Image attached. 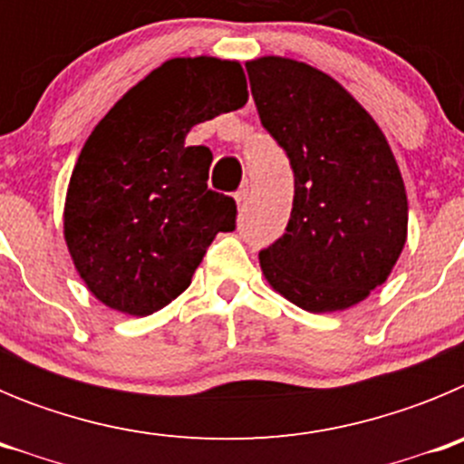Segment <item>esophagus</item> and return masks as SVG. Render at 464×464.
Wrapping results in <instances>:
<instances>
[{
  "instance_id": "1",
  "label": "esophagus",
  "mask_w": 464,
  "mask_h": 464,
  "mask_svg": "<svg viewBox=\"0 0 464 464\" xmlns=\"http://www.w3.org/2000/svg\"><path fill=\"white\" fill-rule=\"evenodd\" d=\"M246 199H248V186L239 188V190L235 192V202H237V207H244Z\"/></svg>"
}]
</instances>
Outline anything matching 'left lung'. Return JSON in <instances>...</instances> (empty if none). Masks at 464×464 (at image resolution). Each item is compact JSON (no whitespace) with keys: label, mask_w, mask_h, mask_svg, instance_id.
<instances>
[{"label":"left lung","mask_w":464,"mask_h":464,"mask_svg":"<svg viewBox=\"0 0 464 464\" xmlns=\"http://www.w3.org/2000/svg\"><path fill=\"white\" fill-rule=\"evenodd\" d=\"M246 69L262 125L295 174L288 227L260 253L262 274L299 309H351L391 276L407 244V188L391 143L330 73L281 55Z\"/></svg>","instance_id":"left-lung-1"}]
</instances>
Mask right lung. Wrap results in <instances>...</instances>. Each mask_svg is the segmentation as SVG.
I'll return each instance as SVG.
<instances>
[{
	"instance_id": "obj_1",
	"label": "right lung",
	"mask_w": 464,
	"mask_h": 464,
	"mask_svg": "<svg viewBox=\"0 0 464 464\" xmlns=\"http://www.w3.org/2000/svg\"><path fill=\"white\" fill-rule=\"evenodd\" d=\"M248 102L237 60L174 57L127 90L90 132L64 197V241L85 288L150 315L190 285L208 244L235 229L232 197L208 190L211 150L192 127Z\"/></svg>"
}]
</instances>
